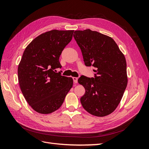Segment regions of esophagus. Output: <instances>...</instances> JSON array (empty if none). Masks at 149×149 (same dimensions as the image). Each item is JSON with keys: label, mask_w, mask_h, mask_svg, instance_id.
I'll list each match as a JSON object with an SVG mask.
<instances>
[{"label": "esophagus", "mask_w": 149, "mask_h": 149, "mask_svg": "<svg viewBox=\"0 0 149 149\" xmlns=\"http://www.w3.org/2000/svg\"><path fill=\"white\" fill-rule=\"evenodd\" d=\"M78 78L77 77H73V82L74 83H78Z\"/></svg>", "instance_id": "obj_1"}]
</instances>
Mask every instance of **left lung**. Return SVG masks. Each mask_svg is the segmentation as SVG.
Returning a JSON list of instances; mask_svg holds the SVG:
<instances>
[{
	"label": "left lung",
	"mask_w": 149,
	"mask_h": 149,
	"mask_svg": "<svg viewBox=\"0 0 149 149\" xmlns=\"http://www.w3.org/2000/svg\"><path fill=\"white\" fill-rule=\"evenodd\" d=\"M73 37L85 65L96 68L94 78L81 76L78 80L85 88L81 103L92 115H109L119 105L127 87L125 58L113 39L97 31L76 30Z\"/></svg>",
	"instance_id": "obj_1"
}]
</instances>
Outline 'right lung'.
<instances>
[{
  "label": "right lung",
  "mask_w": 149,
  "mask_h": 149,
  "mask_svg": "<svg viewBox=\"0 0 149 149\" xmlns=\"http://www.w3.org/2000/svg\"><path fill=\"white\" fill-rule=\"evenodd\" d=\"M74 30H53L35 38L26 47L18 67L22 94L40 114H50L61 106L73 86L71 78L62 76L59 58L73 37Z\"/></svg>",
  "instance_id": "right-lung-1"
}]
</instances>
